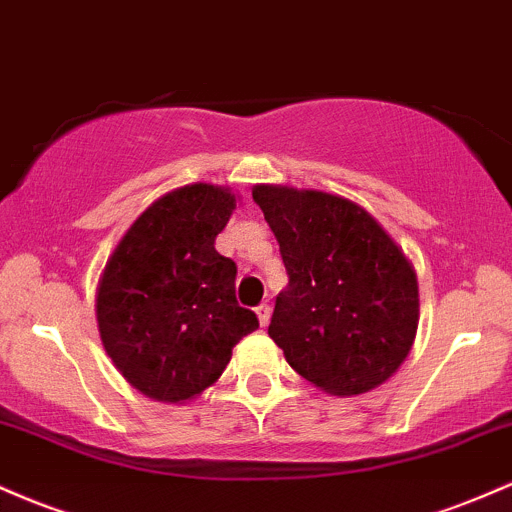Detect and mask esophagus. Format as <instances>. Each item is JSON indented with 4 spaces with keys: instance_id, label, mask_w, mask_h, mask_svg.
<instances>
[{
    "instance_id": "34e87169",
    "label": "esophagus",
    "mask_w": 512,
    "mask_h": 512,
    "mask_svg": "<svg viewBox=\"0 0 512 512\" xmlns=\"http://www.w3.org/2000/svg\"><path fill=\"white\" fill-rule=\"evenodd\" d=\"M256 314H258V321H261V326H268V321H271V307H268V304H258Z\"/></svg>"
}]
</instances>
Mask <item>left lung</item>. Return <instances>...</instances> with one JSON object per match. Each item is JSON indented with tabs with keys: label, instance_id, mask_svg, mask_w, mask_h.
I'll return each instance as SVG.
<instances>
[{
	"label": "left lung",
	"instance_id": "obj_1",
	"mask_svg": "<svg viewBox=\"0 0 512 512\" xmlns=\"http://www.w3.org/2000/svg\"><path fill=\"white\" fill-rule=\"evenodd\" d=\"M290 283L268 336L314 387L365 394L399 370L418 329V280L370 212L341 195L256 186Z\"/></svg>",
	"mask_w": 512,
	"mask_h": 512
}]
</instances>
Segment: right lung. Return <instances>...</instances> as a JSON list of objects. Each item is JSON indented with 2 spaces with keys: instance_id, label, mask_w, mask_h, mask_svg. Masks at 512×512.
<instances>
[{
  "instance_id": "obj_1",
  "label": "right lung",
  "mask_w": 512,
  "mask_h": 512,
  "mask_svg": "<svg viewBox=\"0 0 512 512\" xmlns=\"http://www.w3.org/2000/svg\"><path fill=\"white\" fill-rule=\"evenodd\" d=\"M237 208L227 188H176L132 222L99 280L96 321L108 358L149 399H193L258 329L234 295L237 263L215 239Z\"/></svg>"
}]
</instances>
